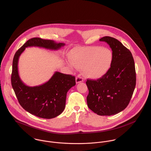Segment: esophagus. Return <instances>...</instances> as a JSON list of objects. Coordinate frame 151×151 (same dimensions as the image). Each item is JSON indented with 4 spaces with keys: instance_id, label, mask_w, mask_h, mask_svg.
<instances>
[{
    "instance_id": "1",
    "label": "esophagus",
    "mask_w": 151,
    "mask_h": 151,
    "mask_svg": "<svg viewBox=\"0 0 151 151\" xmlns=\"http://www.w3.org/2000/svg\"><path fill=\"white\" fill-rule=\"evenodd\" d=\"M83 81V78L81 77V76H77L76 78V83L78 84V83H81L82 81Z\"/></svg>"
}]
</instances>
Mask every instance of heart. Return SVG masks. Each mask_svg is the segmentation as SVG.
<instances>
[{"label": "heart", "instance_id": "heart-1", "mask_svg": "<svg viewBox=\"0 0 151 151\" xmlns=\"http://www.w3.org/2000/svg\"><path fill=\"white\" fill-rule=\"evenodd\" d=\"M70 67L83 69L84 75L98 79L109 70L113 60L112 51L100 46L76 47L69 53Z\"/></svg>", "mask_w": 151, "mask_h": 151}]
</instances>
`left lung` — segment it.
Here are the masks:
<instances>
[{
    "label": "left lung",
    "mask_w": 151,
    "mask_h": 151,
    "mask_svg": "<svg viewBox=\"0 0 151 151\" xmlns=\"http://www.w3.org/2000/svg\"><path fill=\"white\" fill-rule=\"evenodd\" d=\"M112 50L113 60L109 70L102 78L87 79L88 107L99 116H111L124 110L131 99L136 83V70L132 53L114 38L105 36L99 40Z\"/></svg>",
    "instance_id": "1"
}]
</instances>
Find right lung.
I'll return each mask as SVG.
<instances>
[{"instance_id":"obj_1","label":"right lung","mask_w":151,"mask_h":151,"mask_svg":"<svg viewBox=\"0 0 151 151\" xmlns=\"http://www.w3.org/2000/svg\"><path fill=\"white\" fill-rule=\"evenodd\" d=\"M65 44L35 37L29 40L15 53L12 61V85L21 106L35 116L50 119L58 116L65 107L67 93L75 86V78L55 72L48 81L40 86L30 87L21 79L18 68V60L27 47H37L49 50H58Z\"/></svg>"}]
</instances>
